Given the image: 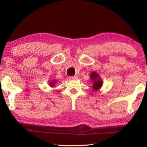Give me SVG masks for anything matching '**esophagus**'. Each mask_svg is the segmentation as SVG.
<instances>
[{"label":"esophagus","mask_w":147,"mask_h":147,"mask_svg":"<svg viewBox=\"0 0 147 147\" xmlns=\"http://www.w3.org/2000/svg\"><path fill=\"white\" fill-rule=\"evenodd\" d=\"M77 78H78V77H77L76 76H70V77H69V78H70L71 80H76V79H77Z\"/></svg>","instance_id":"1"}]
</instances>
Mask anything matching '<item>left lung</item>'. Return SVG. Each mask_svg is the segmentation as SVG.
I'll use <instances>...</instances> for the list:
<instances>
[{"instance_id":"left-lung-1","label":"left lung","mask_w":147,"mask_h":147,"mask_svg":"<svg viewBox=\"0 0 147 147\" xmlns=\"http://www.w3.org/2000/svg\"><path fill=\"white\" fill-rule=\"evenodd\" d=\"M91 81L93 82L92 84V88L94 91H98L103 85L102 80L100 78V74H98L96 72L93 71L90 74Z\"/></svg>"}]
</instances>
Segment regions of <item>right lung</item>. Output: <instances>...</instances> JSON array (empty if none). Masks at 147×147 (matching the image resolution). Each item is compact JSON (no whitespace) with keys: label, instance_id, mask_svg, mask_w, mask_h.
<instances>
[{"label":"right lung","instance_id":"right-lung-1","mask_svg":"<svg viewBox=\"0 0 147 147\" xmlns=\"http://www.w3.org/2000/svg\"><path fill=\"white\" fill-rule=\"evenodd\" d=\"M57 82V80L54 79H51L49 80V85L51 87V88H53V87L56 85Z\"/></svg>","mask_w":147,"mask_h":147}]
</instances>
